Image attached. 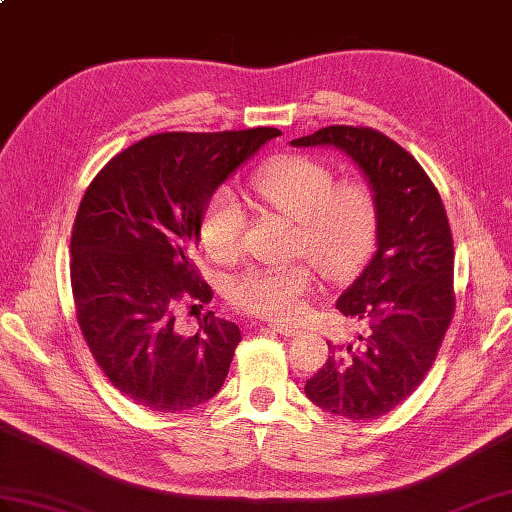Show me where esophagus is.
I'll use <instances>...</instances> for the list:
<instances>
[{"label":"esophagus","instance_id":"1","mask_svg":"<svg viewBox=\"0 0 512 512\" xmlns=\"http://www.w3.org/2000/svg\"><path fill=\"white\" fill-rule=\"evenodd\" d=\"M273 330H276L278 334H282V336H295L299 330L297 328H293V326H284V323H273L271 326Z\"/></svg>","mask_w":512,"mask_h":512}]
</instances>
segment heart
<instances>
[{
	"label": "heart",
	"instance_id": "heart-1",
	"mask_svg": "<svg viewBox=\"0 0 512 512\" xmlns=\"http://www.w3.org/2000/svg\"><path fill=\"white\" fill-rule=\"evenodd\" d=\"M252 184L269 208L299 223L297 252L315 260L247 269L232 280L230 299L243 313L291 323L306 313L317 267L330 280H345L365 265L378 234V199L367 182H336L328 165L308 156L271 162ZM243 232L241 202L219 189L199 219L204 249L219 263H232L243 252Z\"/></svg>",
	"mask_w": 512,
	"mask_h": 512
}]
</instances>
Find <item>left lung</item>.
Listing matches in <instances>:
<instances>
[{"mask_svg":"<svg viewBox=\"0 0 512 512\" xmlns=\"http://www.w3.org/2000/svg\"><path fill=\"white\" fill-rule=\"evenodd\" d=\"M330 145L363 169L378 199V249L336 302L367 336L336 347L304 386L308 400L352 421L400 406L430 371L454 317V241L441 195L419 162L389 136L328 126L291 141Z\"/></svg>","mask_w":512,"mask_h":512,"instance_id":"obj_1","label":"left lung"}]
</instances>
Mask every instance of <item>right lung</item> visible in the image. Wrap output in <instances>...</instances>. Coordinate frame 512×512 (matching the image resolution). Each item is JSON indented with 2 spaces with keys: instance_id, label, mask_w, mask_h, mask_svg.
I'll list each match as a JSON object with an SVG mask.
<instances>
[{
  "instance_id": "1",
  "label": "right lung",
  "mask_w": 512,
  "mask_h": 512,
  "mask_svg": "<svg viewBox=\"0 0 512 512\" xmlns=\"http://www.w3.org/2000/svg\"><path fill=\"white\" fill-rule=\"evenodd\" d=\"M282 132H165L110 158L86 189L71 232V291L99 369L154 413L208 402L228 376L241 330L215 317L184 336L176 306L213 299L191 252L217 186Z\"/></svg>"
}]
</instances>
